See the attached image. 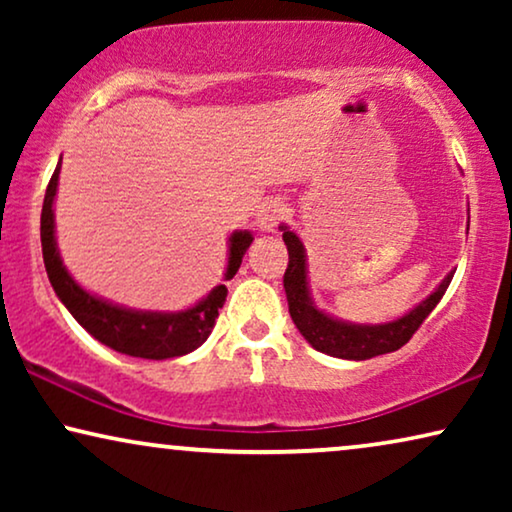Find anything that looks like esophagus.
Returning a JSON list of instances; mask_svg holds the SVG:
<instances>
[{
  "label": "esophagus",
  "instance_id": "1",
  "mask_svg": "<svg viewBox=\"0 0 512 512\" xmlns=\"http://www.w3.org/2000/svg\"><path fill=\"white\" fill-rule=\"evenodd\" d=\"M286 214H289V209H286L284 202L279 200H268L265 205L258 209V228L265 230V233H272L279 223H282L286 219Z\"/></svg>",
  "mask_w": 512,
  "mask_h": 512
}]
</instances>
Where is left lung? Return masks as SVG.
<instances>
[{"label":"left lung","instance_id":"obj_1","mask_svg":"<svg viewBox=\"0 0 512 512\" xmlns=\"http://www.w3.org/2000/svg\"><path fill=\"white\" fill-rule=\"evenodd\" d=\"M284 230V244L289 249V265L284 272V291L286 300H289V314L293 324L303 338L328 356H338V359L349 361H366L373 356L389 354L401 349L408 342L424 319L433 312V307L440 303L445 296L447 286H450L454 270L447 275L438 289L431 293L429 298L422 300L417 307H412L408 314L401 319L389 321V324H349V321H340L331 317V314L321 312L317 305L312 303L310 286H307V261H305V247L300 237L286 226H279Z\"/></svg>","mask_w":512,"mask_h":512}]
</instances>
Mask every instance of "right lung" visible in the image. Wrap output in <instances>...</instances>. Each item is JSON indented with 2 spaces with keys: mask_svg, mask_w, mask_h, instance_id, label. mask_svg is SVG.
<instances>
[{
  "mask_svg": "<svg viewBox=\"0 0 512 512\" xmlns=\"http://www.w3.org/2000/svg\"><path fill=\"white\" fill-rule=\"evenodd\" d=\"M58 177L60 163L55 167L51 181H48L44 207H41V251H44L48 279H51L53 291L58 293L62 305L72 312V317L95 340H100L102 345L116 349L121 354L163 361L198 349L209 338L216 317H219V310L226 303V284H219L200 303L181 312L130 310V307L107 303V300L81 289L65 265H62L58 242H55L53 200L55 191H58ZM228 242L230 251L226 279H233L254 237H251L249 230H235Z\"/></svg>",
  "mask_w": 512,
  "mask_h": 512,
  "instance_id": "obj_1",
  "label": "right lung"
}]
</instances>
